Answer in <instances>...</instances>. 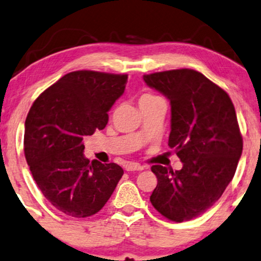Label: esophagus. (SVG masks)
Listing matches in <instances>:
<instances>
[{
	"label": "esophagus",
	"instance_id": "obj_1",
	"mask_svg": "<svg viewBox=\"0 0 261 261\" xmlns=\"http://www.w3.org/2000/svg\"><path fill=\"white\" fill-rule=\"evenodd\" d=\"M144 167L139 165V163H134V162H128L125 165V170L127 172H134V170H143Z\"/></svg>",
	"mask_w": 261,
	"mask_h": 261
}]
</instances>
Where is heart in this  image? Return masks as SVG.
Returning <instances> with one entry per match:
<instances>
[{
  "mask_svg": "<svg viewBox=\"0 0 261 261\" xmlns=\"http://www.w3.org/2000/svg\"><path fill=\"white\" fill-rule=\"evenodd\" d=\"M152 98H156V96L151 94H143L140 96V100H146V99H152Z\"/></svg>",
  "mask_w": 261,
  "mask_h": 261,
  "instance_id": "obj_1",
  "label": "heart"
}]
</instances>
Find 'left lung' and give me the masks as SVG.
I'll use <instances>...</instances> for the list:
<instances>
[{"instance_id": "left-lung-1", "label": "left lung", "mask_w": 261, "mask_h": 261, "mask_svg": "<svg viewBox=\"0 0 261 261\" xmlns=\"http://www.w3.org/2000/svg\"><path fill=\"white\" fill-rule=\"evenodd\" d=\"M151 88L170 101L168 145L182 168L156 165L157 186L150 201L167 219L182 223L211 208L232 180L243 140L229 94L191 69L144 75Z\"/></svg>"}]
</instances>
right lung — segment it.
<instances>
[{
	"label": "right lung",
	"mask_w": 261,
	"mask_h": 261,
	"mask_svg": "<svg viewBox=\"0 0 261 261\" xmlns=\"http://www.w3.org/2000/svg\"><path fill=\"white\" fill-rule=\"evenodd\" d=\"M128 75L91 70L66 73L34 101L25 121L24 152L38 189L73 218L98 213L123 175L116 163L87 160L83 138L104 129Z\"/></svg>",
	"instance_id": "1"
}]
</instances>
